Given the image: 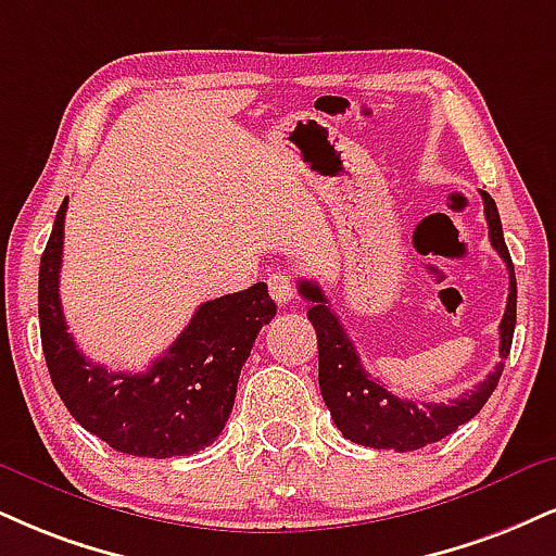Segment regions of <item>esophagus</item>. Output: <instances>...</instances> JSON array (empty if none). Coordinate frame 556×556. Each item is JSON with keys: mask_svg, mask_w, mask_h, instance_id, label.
<instances>
[{"mask_svg": "<svg viewBox=\"0 0 556 556\" xmlns=\"http://www.w3.org/2000/svg\"><path fill=\"white\" fill-rule=\"evenodd\" d=\"M266 282H269V292H271L274 303L277 305L295 303V282H292V277H287L285 271H274Z\"/></svg>", "mask_w": 556, "mask_h": 556, "instance_id": "1", "label": "esophagus"}]
</instances>
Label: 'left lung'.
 <instances>
[{
  "instance_id": "left-lung-1",
  "label": "left lung",
  "mask_w": 556,
  "mask_h": 556,
  "mask_svg": "<svg viewBox=\"0 0 556 556\" xmlns=\"http://www.w3.org/2000/svg\"><path fill=\"white\" fill-rule=\"evenodd\" d=\"M484 199V217L490 225L492 249L500 253L510 274V295H507L505 316L500 320V357L510 354L513 331H515V303H518V287H515V269L503 238V223L494 199L481 191ZM300 292L311 300L307 320L313 324L318 337V386L320 396L329 406L333 425L352 443L365 447H391L396 453L419 451V447L438 443L456 432L460 425L477 417L486 399L500 383L505 363L500 359L494 370L473 386L471 391L460 393L451 401H412L393 396L380 380L365 372L359 354L354 350L352 339L346 337L344 326L339 324L337 313L331 311L329 300L316 282L300 279Z\"/></svg>"
}]
</instances>
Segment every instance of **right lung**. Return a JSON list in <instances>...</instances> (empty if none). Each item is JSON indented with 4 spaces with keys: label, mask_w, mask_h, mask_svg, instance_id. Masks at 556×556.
Here are the masks:
<instances>
[{
    "label": "right lung",
    "mask_w": 556,
    "mask_h": 556,
    "mask_svg": "<svg viewBox=\"0 0 556 556\" xmlns=\"http://www.w3.org/2000/svg\"><path fill=\"white\" fill-rule=\"evenodd\" d=\"M66 199L38 271V318L51 383L72 417L113 451L173 458L204 451L225 430L240 367L261 326L277 316L264 282L199 305L191 324L147 372H111L90 363L66 331L59 298Z\"/></svg>",
    "instance_id": "add662e5"
}]
</instances>
